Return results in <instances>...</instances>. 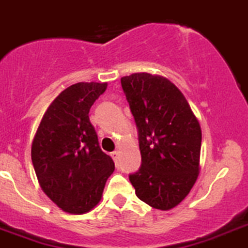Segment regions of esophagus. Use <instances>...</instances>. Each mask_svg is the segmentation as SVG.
Listing matches in <instances>:
<instances>
[{"mask_svg":"<svg viewBox=\"0 0 248 248\" xmlns=\"http://www.w3.org/2000/svg\"><path fill=\"white\" fill-rule=\"evenodd\" d=\"M111 156H112L113 161H115V164L116 165H119V156H120V153L117 152V150H115V152L111 153Z\"/></svg>","mask_w":248,"mask_h":248,"instance_id":"esophagus-1","label":"esophagus"}]
</instances>
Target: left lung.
<instances>
[{
    "instance_id": "left-lung-1",
    "label": "left lung",
    "mask_w": 248,
    "mask_h": 248,
    "mask_svg": "<svg viewBox=\"0 0 248 248\" xmlns=\"http://www.w3.org/2000/svg\"><path fill=\"white\" fill-rule=\"evenodd\" d=\"M135 117L142 164L129 181L140 201L169 210L182 202L200 170L202 131L186 98L169 79L149 73L121 78Z\"/></svg>"
}]
</instances>
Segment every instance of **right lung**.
Listing matches in <instances>:
<instances>
[{"mask_svg":"<svg viewBox=\"0 0 248 248\" xmlns=\"http://www.w3.org/2000/svg\"><path fill=\"white\" fill-rule=\"evenodd\" d=\"M106 83H77L55 99L44 113L31 145V161L46 196L62 210L84 214L101 200L115 170L100 149L89 110Z\"/></svg>","mask_w":248,"mask_h":248,"instance_id":"add662e5","label":"right lung"}]
</instances>
